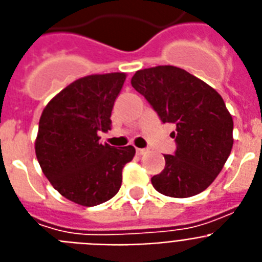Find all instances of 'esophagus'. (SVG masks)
<instances>
[{
  "instance_id": "1",
  "label": "esophagus",
  "mask_w": 262,
  "mask_h": 262,
  "mask_svg": "<svg viewBox=\"0 0 262 262\" xmlns=\"http://www.w3.org/2000/svg\"><path fill=\"white\" fill-rule=\"evenodd\" d=\"M149 151L148 148H136V153H137L138 156H142V155H146Z\"/></svg>"
}]
</instances>
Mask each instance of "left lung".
<instances>
[{
  "mask_svg": "<svg viewBox=\"0 0 262 262\" xmlns=\"http://www.w3.org/2000/svg\"><path fill=\"white\" fill-rule=\"evenodd\" d=\"M132 86L142 94L162 122L176 125L174 155L151 185L169 197H192L214 181L233 146V120L223 97L186 70L165 65L138 70Z\"/></svg>",
  "mask_w": 262,
  "mask_h": 262,
  "instance_id": "left-lung-1",
  "label": "left lung"
}]
</instances>
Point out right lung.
Instances as JSON below:
<instances>
[{"instance_id": "1", "label": "right lung", "mask_w": 262, "mask_h": 262, "mask_svg": "<svg viewBox=\"0 0 262 262\" xmlns=\"http://www.w3.org/2000/svg\"><path fill=\"white\" fill-rule=\"evenodd\" d=\"M125 73L93 74L74 81L43 109L36 156L43 174L65 199L96 206L117 194L122 168L136 149L101 144L98 133L111 130L112 111Z\"/></svg>"}]
</instances>
